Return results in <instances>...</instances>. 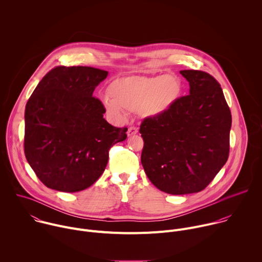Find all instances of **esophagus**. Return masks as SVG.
<instances>
[{
    "mask_svg": "<svg viewBox=\"0 0 262 262\" xmlns=\"http://www.w3.org/2000/svg\"><path fill=\"white\" fill-rule=\"evenodd\" d=\"M136 134H138V128L137 127H135V126L128 127V129H127V136L128 137H132V136H134Z\"/></svg>",
    "mask_w": 262,
    "mask_h": 262,
    "instance_id": "34e87169",
    "label": "esophagus"
}]
</instances>
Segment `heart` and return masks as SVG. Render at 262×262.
I'll return each mask as SVG.
<instances>
[{
  "label": "heart",
  "instance_id": "heart-1",
  "mask_svg": "<svg viewBox=\"0 0 262 262\" xmlns=\"http://www.w3.org/2000/svg\"><path fill=\"white\" fill-rule=\"evenodd\" d=\"M108 94L112 100L104 98L103 105L113 118L123 119L124 111H139L144 117L156 118L175 106L182 84L172 75L128 78L111 84Z\"/></svg>",
  "mask_w": 262,
  "mask_h": 262
}]
</instances>
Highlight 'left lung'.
Instances as JSON below:
<instances>
[{
	"label": "left lung",
	"instance_id": "left-lung-1",
	"mask_svg": "<svg viewBox=\"0 0 262 262\" xmlns=\"http://www.w3.org/2000/svg\"><path fill=\"white\" fill-rule=\"evenodd\" d=\"M180 74L189 83V95L140 127L147 177L159 190L176 195L200 192L215 178L228 158L231 127L218 81L196 70Z\"/></svg>",
	"mask_w": 262,
	"mask_h": 262
}]
</instances>
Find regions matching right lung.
<instances>
[{
    "mask_svg": "<svg viewBox=\"0 0 262 262\" xmlns=\"http://www.w3.org/2000/svg\"><path fill=\"white\" fill-rule=\"evenodd\" d=\"M107 71L92 67H56L39 82L25 112V154L48 188L77 192L104 172L110 148L126 139L127 128L104 118L93 97Z\"/></svg>",
    "mask_w": 262,
    "mask_h": 262,
    "instance_id": "1",
    "label": "right lung"
}]
</instances>
